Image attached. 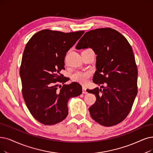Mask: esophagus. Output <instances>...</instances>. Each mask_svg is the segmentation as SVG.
Segmentation results:
<instances>
[{
    "instance_id": "esophagus-1",
    "label": "esophagus",
    "mask_w": 153,
    "mask_h": 153,
    "mask_svg": "<svg viewBox=\"0 0 153 153\" xmlns=\"http://www.w3.org/2000/svg\"><path fill=\"white\" fill-rule=\"evenodd\" d=\"M86 90H87V88H86V87H82V92H83V94H87L88 93Z\"/></svg>"
}]
</instances>
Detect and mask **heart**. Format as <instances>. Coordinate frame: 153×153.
Instances as JSON below:
<instances>
[{
    "mask_svg": "<svg viewBox=\"0 0 153 153\" xmlns=\"http://www.w3.org/2000/svg\"><path fill=\"white\" fill-rule=\"evenodd\" d=\"M91 75V73L89 71H76L72 74L71 79L73 81L80 84L87 83L88 79Z\"/></svg>",
    "mask_w": 153,
    "mask_h": 153,
    "instance_id": "heart-1",
    "label": "heart"
}]
</instances>
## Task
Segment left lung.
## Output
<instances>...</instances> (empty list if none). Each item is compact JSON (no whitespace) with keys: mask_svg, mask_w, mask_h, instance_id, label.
<instances>
[{"mask_svg":"<svg viewBox=\"0 0 153 153\" xmlns=\"http://www.w3.org/2000/svg\"><path fill=\"white\" fill-rule=\"evenodd\" d=\"M90 48L97 54L93 82L105 85L103 90H87L96 101L89 108L91 118L109 127L123 121L131 111L137 94V68L131 46L114 29L89 30L76 45V50Z\"/></svg>","mask_w":153,"mask_h":153,"instance_id":"8db88e82","label":"left lung"}]
</instances>
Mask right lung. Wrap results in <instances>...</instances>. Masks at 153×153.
Masks as SVG:
<instances>
[{"label":"right lung","instance_id":"add662e5","mask_svg":"<svg viewBox=\"0 0 153 153\" xmlns=\"http://www.w3.org/2000/svg\"><path fill=\"white\" fill-rule=\"evenodd\" d=\"M84 33L43 29L26 45L20 67L22 93L30 113L41 124L54 125L63 121L68 114V100L82 93L79 83L65 84L69 78L60 71L65 69L66 53ZM60 84L64 85L62 88Z\"/></svg>","mask_w":153,"mask_h":153}]
</instances>
